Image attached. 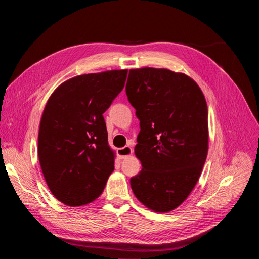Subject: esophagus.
<instances>
[{
  "mask_svg": "<svg viewBox=\"0 0 259 259\" xmlns=\"http://www.w3.org/2000/svg\"><path fill=\"white\" fill-rule=\"evenodd\" d=\"M132 153H133V149L130 146H125L123 148L117 149V155H119V158L121 160L126 159L127 156L132 155Z\"/></svg>",
  "mask_w": 259,
  "mask_h": 259,
  "instance_id": "34e87169",
  "label": "esophagus"
}]
</instances>
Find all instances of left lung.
<instances>
[{"instance_id": "obj_1", "label": "left lung", "mask_w": 259, "mask_h": 259, "mask_svg": "<svg viewBox=\"0 0 259 259\" xmlns=\"http://www.w3.org/2000/svg\"><path fill=\"white\" fill-rule=\"evenodd\" d=\"M126 95L140 121L131 178L135 197L156 213H168L197 185L208 150L207 105L191 77L168 69H131Z\"/></svg>"}]
</instances>
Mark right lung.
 I'll list each match as a JSON object with an SVG mask.
<instances>
[{"mask_svg": "<svg viewBox=\"0 0 259 259\" xmlns=\"http://www.w3.org/2000/svg\"><path fill=\"white\" fill-rule=\"evenodd\" d=\"M126 76V69L77 75L60 84L46 103L38 161L51 192L68 206L96 200L114 169L103 114Z\"/></svg>", "mask_w": 259, "mask_h": 259, "instance_id": "1", "label": "right lung"}]
</instances>
